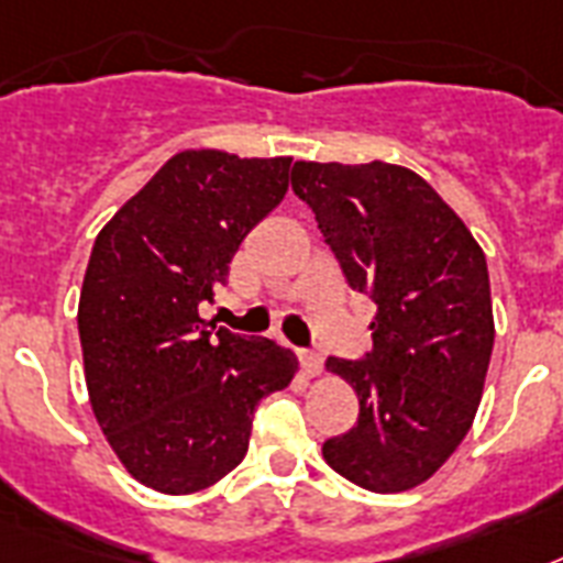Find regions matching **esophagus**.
Instances as JSON below:
<instances>
[{
    "instance_id": "34e87169",
    "label": "esophagus",
    "mask_w": 563,
    "mask_h": 563,
    "mask_svg": "<svg viewBox=\"0 0 563 563\" xmlns=\"http://www.w3.org/2000/svg\"><path fill=\"white\" fill-rule=\"evenodd\" d=\"M299 362H301V371H305L308 376H316L319 371H322V356L316 354V351H301Z\"/></svg>"
}]
</instances>
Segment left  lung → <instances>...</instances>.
<instances>
[{"mask_svg":"<svg viewBox=\"0 0 563 563\" xmlns=\"http://www.w3.org/2000/svg\"><path fill=\"white\" fill-rule=\"evenodd\" d=\"M292 192L313 209L347 285L376 305L368 354L324 362L360 397V420L324 440V460L368 492L415 489L477 415L495 345L486 255L406 166L299 161Z\"/></svg>","mask_w":563,"mask_h":563,"instance_id":"obj_1","label":"left lung"}]
</instances>
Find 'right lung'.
<instances>
[{"mask_svg":"<svg viewBox=\"0 0 563 563\" xmlns=\"http://www.w3.org/2000/svg\"><path fill=\"white\" fill-rule=\"evenodd\" d=\"M287 178L290 157L178 152L95 241L77 313L88 397L129 475L164 495L239 466L258 402L296 374L271 339L198 316Z\"/></svg>","mask_w":563,"mask_h":563,"instance_id":"add662e5","label":"right lung"}]
</instances>
